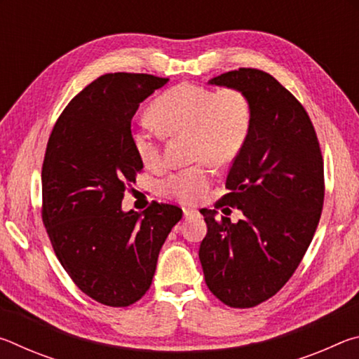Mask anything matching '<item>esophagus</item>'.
<instances>
[{
  "label": "esophagus",
  "mask_w": 359,
  "mask_h": 359,
  "mask_svg": "<svg viewBox=\"0 0 359 359\" xmlns=\"http://www.w3.org/2000/svg\"><path fill=\"white\" fill-rule=\"evenodd\" d=\"M194 215H198V210L184 208V217H185V218H190V217H194Z\"/></svg>",
  "instance_id": "esophagus-1"
}]
</instances>
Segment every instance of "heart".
I'll return each mask as SVG.
<instances>
[{"label":"heart","instance_id":"1","mask_svg":"<svg viewBox=\"0 0 359 359\" xmlns=\"http://www.w3.org/2000/svg\"><path fill=\"white\" fill-rule=\"evenodd\" d=\"M151 115L160 130L141 121L131 133L133 149L149 169L163 166V133L190 135L194 160L228 165L244 149L253 121L250 100L244 92L238 88L215 92L196 83H180L168 90L154 102ZM210 180L208 163H198L169 175L161 190L180 203L194 204L209 190Z\"/></svg>","mask_w":359,"mask_h":359}]
</instances>
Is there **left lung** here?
Returning <instances> with one entry per match:
<instances>
[{
    "instance_id": "1",
    "label": "left lung",
    "mask_w": 359,
    "mask_h": 359,
    "mask_svg": "<svg viewBox=\"0 0 359 359\" xmlns=\"http://www.w3.org/2000/svg\"><path fill=\"white\" fill-rule=\"evenodd\" d=\"M208 83L244 92L253 121L218 203L244 218L233 223L203 209L208 234L199 261L218 299L253 307L288 282L311 245L323 209V158L306 109L271 74L241 68Z\"/></svg>"
}]
</instances>
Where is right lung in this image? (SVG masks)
Here are the masks:
<instances>
[{"label": "right lung", "instance_id": "right-lung-1", "mask_svg": "<svg viewBox=\"0 0 359 359\" xmlns=\"http://www.w3.org/2000/svg\"><path fill=\"white\" fill-rule=\"evenodd\" d=\"M169 79L115 72L87 85L57 120L42 165V220L60 263L85 294L126 307L150 288L158 255L182 209H121L142 171L131 120Z\"/></svg>", "mask_w": 359, "mask_h": 359}]
</instances>
